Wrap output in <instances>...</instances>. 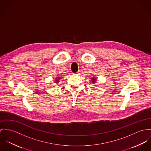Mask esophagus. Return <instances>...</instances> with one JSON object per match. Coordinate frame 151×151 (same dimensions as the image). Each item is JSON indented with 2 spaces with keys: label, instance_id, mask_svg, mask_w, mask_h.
<instances>
[{
  "label": "esophagus",
  "instance_id": "1",
  "mask_svg": "<svg viewBox=\"0 0 151 151\" xmlns=\"http://www.w3.org/2000/svg\"><path fill=\"white\" fill-rule=\"evenodd\" d=\"M79 73V71H78V72H77L76 73V74H77V75H78Z\"/></svg>",
  "mask_w": 151,
  "mask_h": 151
}]
</instances>
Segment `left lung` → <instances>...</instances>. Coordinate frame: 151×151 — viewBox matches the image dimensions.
Segmentation results:
<instances>
[{
  "instance_id": "obj_1",
  "label": "left lung",
  "mask_w": 151,
  "mask_h": 151,
  "mask_svg": "<svg viewBox=\"0 0 151 151\" xmlns=\"http://www.w3.org/2000/svg\"><path fill=\"white\" fill-rule=\"evenodd\" d=\"M97 79L96 77H92V78H91V82H92L93 84H95L96 82H97ZM95 86H97V85L95 84Z\"/></svg>"
}]
</instances>
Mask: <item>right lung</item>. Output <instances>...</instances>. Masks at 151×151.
<instances>
[{"label": "right lung", "mask_w": 151, "mask_h": 151, "mask_svg": "<svg viewBox=\"0 0 151 151\" xmlns=\"http://www.w3.org/2000/svg\"><path fill=\"white\" fill-rule=\"evenodd\" d=\"M60 79H61V77H60V76L56 78L55 79V83L56 84L58 83H59V80H60Z\"/></svg>", "instance_id": "add662e5"}]
</instances>
